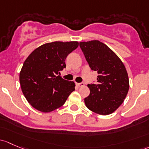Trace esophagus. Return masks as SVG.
<instances>
[{"mask_svg":"<svg viewBox=\"0 0 149 149\" xmlns=\"http://www.w3.org/2000/svg\"><path fill=\"white\" fill-rule=\"evenodd\" d=\"M84 85H85V84H84V83H76V86L79 87H82V86H84Z\"/></svg>","mask_w":149,"mask_h":149,"instance_id":"1","label":"esophagus"}]
</instances>
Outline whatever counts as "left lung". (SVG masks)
<instances>
[{
    "label": "left lung",
    "instance_id": "obj_1",
    "mask_svg": "<svg viewBox=\"0 0 149 149\" xmlns=\"http://www.w3.org/2000/svg\"><path fill=\"white\" fill-rule=\"evenodd\" d=\"M80 47L91 70L97 71V83L88 84L90 94L84 99L89 110L112 113L122 104L129 89L124 64L113 51L99 40L80 42Z\"/></svg>",
    "mask_w": 149,
    "mask_h": 149
}]
</instances>
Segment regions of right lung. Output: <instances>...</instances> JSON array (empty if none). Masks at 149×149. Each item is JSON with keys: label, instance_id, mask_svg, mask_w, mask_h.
Returning <instances> with one entry per match:
<instances>
[{"label": "right lung", "instance_id": "1", "mask_svg": "<svg viewBox=\"0 0 149 149\" xmlns=\"http://www.w3.org/2000/svg\"><path fill=\"white\" fill-rule=\"evenodd\" d=\"M78 46L77 41H55L38 47L28 56L19 80L23 95L34 109L53 111L62 106L75 90L73 81L57 75L66 66L67 56Z\"/></svg>", "mask_w": 149, "mask_h": 149}]
</instances>
